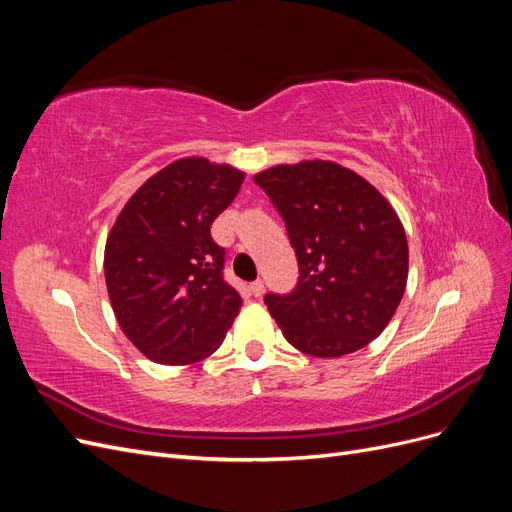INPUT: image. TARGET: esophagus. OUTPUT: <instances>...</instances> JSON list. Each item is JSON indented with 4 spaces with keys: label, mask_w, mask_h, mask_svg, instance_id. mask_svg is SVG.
Returning a JSON list of instances; mask_svg holds the SVG:
<instances>
[{
    "label": "esophagus",
    "mask_w": 512,
    "mask_h": 512,
    "mask_svg": "<svg viewBox=\"0 0 512 512\" xmlns=\"http://www.w3.org/2000/svg\"><path fill=\"white\" fill-rule=\"evenodd\" d=\"M250 290H252L254 297H262V294H265V282H262V280H256V282L250 286Z\"/></svg>",
    "instance_id": "esophagus-1"
}]
</instances>
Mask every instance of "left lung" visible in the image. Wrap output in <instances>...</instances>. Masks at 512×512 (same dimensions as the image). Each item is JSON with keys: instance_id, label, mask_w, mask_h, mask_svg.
<instances>
[{"instance_id": "obj_1", "label": "left lung", "mask_w": 512, "mask_h": 512, "mask_svg": "<svg viewBox=\"0 0 512 512\" xmlns=\"http://www.w3.org/2000/svg\"><path fill=\"white\" fill-rule=\"evenodd\" d=\"M282 215L299 282L265 303L288 344L335 359L391 322L408 282V239L395 209L354 170L324 160L254 175Z\"/></svg>"}]
</instances>
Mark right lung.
I'll list each match as a JSON object with an SVG mask.
<instances>
[{
  "label": "right lung",
  "instance_id": "obj_1",
  "mask_svg": "<svg viewBox=\"0 0 512 512\" xmlns=\"http://www.w3.org/2000/svg\"><path fill=\"white\" fill-rule=\"evenodd\" d=\"M245 175L183 158L149 177L121 209L104 247L108 297L121 331L147 359L190 365L224 342L241 297L224 280L211 224Z\"/></svg>",
  "mask_w": 512,
  "mask_h": 512
}]
</instances>
